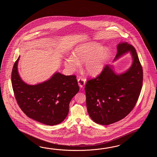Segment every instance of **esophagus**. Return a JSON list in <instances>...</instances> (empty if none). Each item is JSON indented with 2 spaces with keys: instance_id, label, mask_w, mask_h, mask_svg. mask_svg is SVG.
<instances>
[{
  "instance_id": "1",
  "label": "esophagus",
  "mask_w": 157,
  "mask_h": 157,
  "mask_svg": "<svg viewBox=\"0 0 157 157\" xmlns=\"http://www.w3.org/2000/svg\"><path fill=\"white\" fill-rule=\"evenodd\" d=\"M78 83L80 87L83 88L85 85V80L83 78H78Z\"/></svg>"
}]
</instances>
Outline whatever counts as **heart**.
Instances as JSON below:
<instances>
[{"instance_id":"b5f03b06","label":"heart","mask_w":157,"mask_h":157,"mask_svg":"<svg viewBox=\"0 0 157 157\" xmlns=\"http://www.w3.org/2000/svg\"><path fill=\"white\" fill-rule=\"evenodd\" d=\"M110 55L109 50L99 44L89 43L77 48L73 53V57L68 58L66 66L75 70L78 64L85 63L84 68L91 76H97L102 72Z\"/></svg>"}]
</instances>
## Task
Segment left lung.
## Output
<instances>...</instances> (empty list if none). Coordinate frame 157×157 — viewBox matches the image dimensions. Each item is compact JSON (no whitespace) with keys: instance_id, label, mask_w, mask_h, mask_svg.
<instances>
[{"instance_id":"left-lung-1","label":"left lung","mask_w":157,"mask_h":157,"mask_svg":"<svg viewBox=\"0 0 157 157\" xmlns=\"http://www.w3.org/2000/svg\"><path fill=\"white\" fill-rule=\"evenodd\" d=\"M114 59L130 51L133 62L129 70L116 75L105 66L98 76L87 81V109L97 124L108 125L126 117L136 104L143 86V72L135 48L127 42L117 47Z\"/></svg>"}]
</instances>
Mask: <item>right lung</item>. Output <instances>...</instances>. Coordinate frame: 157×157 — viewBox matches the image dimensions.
<instances>
[{"instance_id":"add662e5","label":"right lung","mask_w":157,"mask_h":157,"mask_svg":"<svg viewBox=\"0 0 157 157\" xmlns=\"http://www.w3.org/2000/svg\"><path fill=\"white\" fill-rule=\"evenodd\" d=\"M19 58L14 64L11 75L19 107L27 117L41 124L49 126L60 124L68 115L71 100L79 91L76 76L57 72L43 83L29 85L18 75Z\"/></svg>"}]
</instances>
